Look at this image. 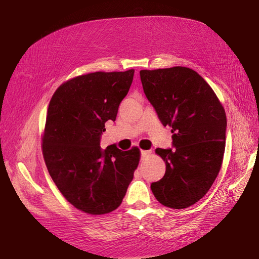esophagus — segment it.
I'll list each match as a JSON object with an SVG mask.
<instances>
[{
	"label": "esophagus",
	"instance_id": "1",
	"mask_svg": "<svg viewBox=\"0 0 259 259\" xmlns=\"http://www.w3.org/2000/svg\"><path fill=\"white\" fill-rule=\"evenodd\" d=\"M149 154H151V151H148V150H143V151H142V159H145V158H147V156H148Z\"/></svg>",
	"mask_w": 259,
	"mask_h": 259
}]
</instances>
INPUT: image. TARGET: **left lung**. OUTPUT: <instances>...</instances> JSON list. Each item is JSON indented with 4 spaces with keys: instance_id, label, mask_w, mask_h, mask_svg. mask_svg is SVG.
Listing matches in <instances>:
<instances>
[{
    "instance_id": "obj_1",
    "label": "left lung",
    "mask_w": 259,
    "mask_h": 259,
    "mask_svg": "<svg viewBox=\"0 0 259 259\" xmlns=\"http://www.w3.org/2000/svg\"><path fill=\"white\" fill-rule=\"evenodd\" d=\"M148 100L164 126L171 127L174 149H155L166 170L151 190L161 204L186 208L202 199L221 170L227 117L210 86L186 67L142 70Z\"/></svg>"
}]
</instances>
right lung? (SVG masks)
I'll use <instances>...</instances> for the list:
<instances>
[{
  "mask_svg": "<svg viewBox=\"0 0 259 259\" xmlns=\"http://www.w3.org/2000/svg\"><path fill=\"white\" fill-rule=\"evenodd\" d=\"M134 69L93 72L62 83L50 101L42 152L49 173L71 204L91 215L120 206L138 166L140 151L100 148L107 121H115Z\"/></svg>",
  "mask_w": 259,
  "mask_h": 259,
  "instance_id": "add662e5",
  "label": "right lung"
}]
</instances>
